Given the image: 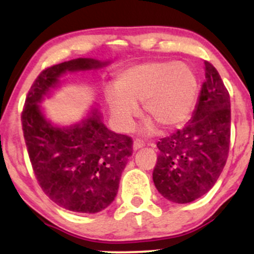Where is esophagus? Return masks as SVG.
I'll use <instances>...</instances> for the list:
<instances>
[{
	"label": "esophagus",
	"instance_id": "34e87169",
	"mask_svg": "<svg viewBox=\"0 0 254 254\" xmlns=\"http://www.w3.org/2000/svg\"><path fill=\"white\" fill-rule=\"evenodd\" d=\"M143 147H144V143L142 139H135V141H133V150H138Z\"/></svg>",
	"mask_w": 254,
	"mask_h": 254
}]
</instances>
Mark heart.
Here are the masks:
<instances>
[{
    "instance_id": "obj_1",
    "label": "heart",
    "mask_w": 254,
    "mask_h": 254,
    "mask_svg": "<svg viewBox=\"0 0 254 254\" xmlns=\"http://www.w3.org/2000/svg\"><path fill=\"white\" fill-rule=\"evenodd\" d=\"M198 90V77L188 64L147 62L119 72L115 88L106 89L105 99L122 129L131 127L137 115V103L141 101L147 117L162 129H170L190 116Z\"/></svg>"
}]
</instances>
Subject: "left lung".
<instances>
[{
    "mask_svg": "<svg viewBox=\"0 0 254 254\" xmlns=\"http://www.w3.org/2000/svg\"><path fill=\"white\" fill-rule=\"evenodd\" d=\"M203 82L193 117L182 130L161 138L153 180L174 203H190L205 194L222 173L230 144V98L222 78L204 61Z\"/></svg>",
    "mask_w": 254,
    "mask_h": 254,
    "instance_id": "obj_1",
    "label": "left lung"
}]
</instances>
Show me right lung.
I'll return each instance as SVG.
<instances>
[{
	"mask_svg": "<svg viewBox=\"0 0 254 254\" xmlns=\"http://www.w3.org/2000/svg\"><path fill=\"white\" fill-rule=\"evenodd\" d=\"M99 66L95 60L77 58L44 69L21 113L28 156L44 193L66 210L87 214L104 210L117 196L122 172L132 155V138L107 129L97 112L82 124L55 127L38 103L63 72Z\"/></svg>",
	"mask_w": 254,
	"mask_h": 254,
	"instance_id": "add662e5",
	"label": "right lung"
}]
</instances>
